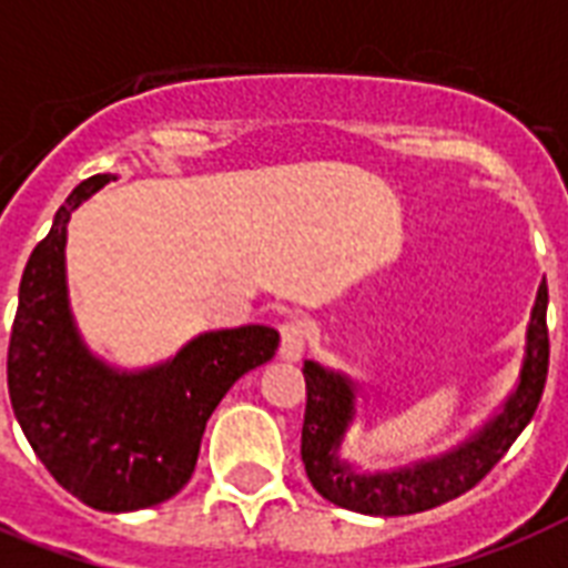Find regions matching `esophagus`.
<instances>
[{
	"label": "esophagus",
	"mask_w": 568,
	"mask_h": 568,
	"mask_svg": "<svg viewBox=\"0 0 568 568\" xmlns=\"http://www.w3.org/2000/svg\"><path fill=\"white\" fill-rule=\"evenodd\" d=\"M306 354V321L288 318L283 324V338H280V356L285 363H301Z\"/></svg>",
	"instance_id": "obj_1"
}]
</instances>
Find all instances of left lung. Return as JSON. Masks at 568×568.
<instances>
[{"mask_svg": "<svg viewBox=\"0 0 568 568\" xmlns=\"http://www.w3.org/2000/svg\"><path fill=\"white\" fill-rule=\"evenodd\" d=\"M548 285L539 283L521 351L519 377L489 418L457 445L400 466L363 468L345 454L347 433L363 418V379L315 359L303 363L306 418L301 457L310 484L329 504L363 516H409L468 493L507 454L537 413L548 374Z\"/></svg>", "mask_w": 568, "mask_h": 568, "instance_id": "left-lung-1", "label": "left lung"}]
</instances>
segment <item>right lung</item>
I'll return each instance as SVG.
<instances>
[{"label": "right lung", "instance_id": "1", "mask_svg": "<svg viewBox=\"0 0 568 568\" xmlns=\"http://www.w3.org/2000/svg\"><path fill=\"white\" fill-rule=\"evenodd\" d=\"M118 176L75 185L31 250L8 347V395L38 459L93 510L168 501L194 475L205 422L232 383L276 354L265 324L205 329L162 363H109L75 324L67 285V223Z\"/></svg>", "mask_w": 568, "mask_h": 568}]
</instances>
